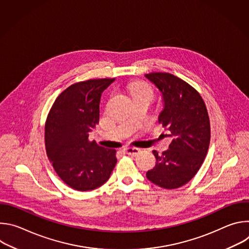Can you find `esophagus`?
<instances>
[{
	"mask_svg": "<svg viewBox=\"0 0 249 249\" xmlns=\"http://www.w3.org/2000/svg\"><path fill=\"white\" fill-rule=\"evenodd\" d=\"M126 154L130 156H137L140 153V149L138 148H125Z\"/></svg>",
	"mask_w": 249,
	"mask_h": 249,
	"instance_id": "34e87169",
	"label": "esophagus"
}]
</instances>
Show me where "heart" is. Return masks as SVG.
<instances>
[{"label":"heart","mask_w":249,"mask_h":249,"mask_svg":"<svg viewBox=\"0 0 249 249\" xmlns=\"http://www.w3.org/2000/svg\"><path fill=\"white\" fill-rule=\"evenodd\" d=\"M130 91L133 94V96L145 94L152 97V90L150 89V88L143 84H133L130 88Z\"/></svg>","instance_id":"b5f03b06"}]
</instances>
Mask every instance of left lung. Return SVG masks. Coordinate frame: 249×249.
Wrapping results in <instances>:
<instances>
[{
  "label": "left lung",
  "instance_id": "obj_1",
  "mask_svg": "<svg viewBox=\"0 0 249 249\" xmlns=\"http://www.w3.org/2000/svg\"><path fill=\"white\" fill-rule=\"evenodd\" d=\"M145 77L159 89L163 108L158 122L172 138L168 150L159 155L147 178L165 188H178L190 181L202 165L210 144V120L203 98L190 85L168 73Z\"/></svg>",
  "mask_w": 249,
  "mask_h": 249
}]
</instances>
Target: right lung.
Segmentation results:
<instances>
[{
    "label": "right lung",
    "instance_id": "right-lung-1",
    "mask_svg": "<svg viewBox=\"0 0 249 249\" xmlns=\"http://www.w3.org/2000/svg\"><path fill=\"white\" fill-rule=\"evenodd\" d=\"M114 81L89 80L70 86L57 97L46 120L47 156L60 178L78 191L104 184L117 162L115 150L89 140L99 122L101 94Z\"/></svg>",
    "mask_w": 249,
    "mask_h": 249
}]
</instances>
